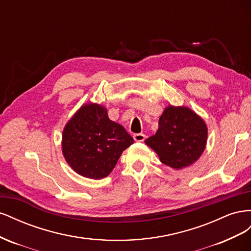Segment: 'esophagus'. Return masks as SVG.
<instances>
[{"instance_id":"obj_1","label":"esophagus","mask_w":251,"mask_h":251,"mask_svg":"<svg viewBox=\"0 0 251 251\" xmlns=\"http://www.w3.org/2000/svg\"><path fill=\"white\" fill-rule=\"evenodd\" d=\"M144 139H146V135L139 133V134H135L134 135V140L137 141V142H143Z\"/></svg>"}]
</instances>
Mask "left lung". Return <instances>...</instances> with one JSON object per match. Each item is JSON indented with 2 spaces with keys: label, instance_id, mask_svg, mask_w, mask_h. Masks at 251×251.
Listing matches in <instances>:
<instances>
[{
  "label": "left lung",
  "instance_id": "8db88e82",
  "mask_svg": "<svg viewBox=\"0 0 251 251\" xmlns=\"http://www.w3.org/2000/svg\"><path fill=\"white\" fill-rule=\"evenodd\" d=\"M206 141L207 126L199 115L186 107L169 105L159 118L158 131L146 143L163 164L181 170L198 160Z\"/></svg>",
  "mask_w": 251,
  "mask_h": 251
}]
</instances>
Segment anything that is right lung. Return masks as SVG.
<instances>
[{"label": "right lung", "instance_id": "right-lung-1", "mask_svg": "<svg viewBox=\"0 0 251 251\" xmlns=\"http://www.w3.org/2000/svg\"><path fill=\"white\" fill-rule=\"evenodd\" d=\"M133 143L126 128L110 120L107 109L91 102L81 105L65 126L62 150L74 172L98 180L109 176L123 151Z\"/></svg>", "mask_w": 251, "mask_h": 251}]
</instances>
